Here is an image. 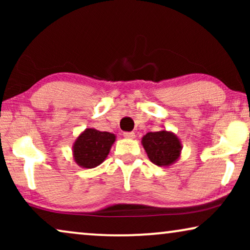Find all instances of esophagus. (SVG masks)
<instances>
[{"label":"esophagus","mask_w":250,"mask_h":250,"mask_svg":"<svg viewBox=\"0 0 250 250\" xmlns=\"http://www.w3.org/2000/svg\"><path fill=\"white\" fill-rule=\"evenodd\" d=\"M124 136L126 139H134L135 134L133 132H124Z\"/></svg>","instance_id":"1"}]
</instances>
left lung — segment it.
<instances>
[{
  "instance_id": "1",
  "label": "left lung",
  "mask_w": 250,
  "mask_h": 250,
  "mask_svg": "<svg viewBox=\"0 0 250 250\" xmlns=\"http://www.w3.org/2000/svg\"><path fill=\"white\" fill-rule=\"evenodd\" d=\"M141 143L150 162L160 167L173 165L179 160L182 151V143L177 135L166 129L146 133Z\"/></svg>"
}]
</instances>
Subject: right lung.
Returning <instances> with one entry per match:
<instances>
[{"instance_id":"1","label":"right lung","mask_w":250,"mask_h":250,"mask_svg":"<svg viewBox=\"0 0 250 250\" xmlns=\"http://www.w3.org/2000/svg\"><path fill=\"white\" fill-rule=\"evenodd\" d=\"M116 135L95 128H85L73 145V158L83 168H94L104 162Z\"/></svg>"}]
</instances>
